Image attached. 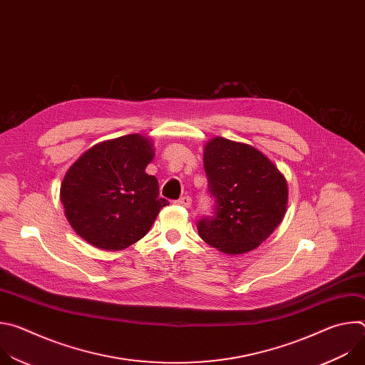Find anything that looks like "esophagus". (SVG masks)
<instances>
[{
    "instance_id": "34e87169",
    "label": "esophagus",
    "mask_w": 365,
    "mask_h": 365,
    "mask_svg": "<svg viewBox=\"0 0 365 365\" xmlns=\"http://www.w3.org/2000/svg\"><path fill=\"white\" fill-rule=\"evenodd\" d=\"M176 203L180 205V206H185V207H190L192 197L190 196H182L179 200H176Z\"/></svg>"
}]
</instances>
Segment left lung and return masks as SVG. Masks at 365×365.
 Masks as SVG:
<instances>
[{
	"label": "left lung",
	"mask_w": 365,
	"mask_h": 365,
	"mask_svg": "<svg viewBox=\"0 0 365 365\" xmlns=\"http://www.w3.org/2000/svg\"><path fill=\"white\" fill-rule=\"evenodd\" d=\"M203 168L214 212L197 221L200 238L225 254L254 250L283 220L284 176L262 151L222 137L205 145Z\"/></svg>",
	"instance_id": "obj_1"
}]
</instances>
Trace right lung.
Wrapping results in <instances>:
<instances>
[{
	"label": "right lung",
	"mask_w": 365,
	"mask_h": 365,
	"mask_svg": "<svg viewBox=\"0 0 365 365\" xmlns=\"http://www.w3.org/2000/svg\"><path fill=\"white\" fill-rule=\"evenodd\" d=\"M153 144L140 134L99 143L68 170L61 199L72 228L91 245L117 251L141 240L163 206L159 182L144 170Z\"/></svg>",
	"instance_id": "add662e5"
}]
</instances>
